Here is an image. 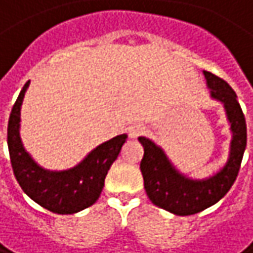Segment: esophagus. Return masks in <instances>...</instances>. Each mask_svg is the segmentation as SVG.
Returning <instances> with one entry per match:
<instances>
[{"mask_svg":"<svg viewBox=\"0 0 253 253\" xmlns=\"http://www.w3.org/2000/svg\"><path fill=\"white\" fill-rule=\"evenodd\" d=\"M144 131H145V126L142 124H135V125H132L129 128V136L131 138H136V136H139L141 134H144Z\"/></svg>","mask_w":253,"mask_h":253,"instance_id":"esophagus-1","label":"esophagus"}]
</instances>
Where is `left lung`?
<instances>
[{
    "label": "left lung",
    "mask_w": 253,
    "mask_h": 253,
    "mask_svg": "<svg viewBox=\"0 0 253 253\" xmlns=\"http://www.w3.org/2000/svg\"><path fill=\"white\" fill-rule=\"evenodd\" d=\"M210 98L220 102L225 108L230 125V147L225 166L206 178H191L183 174L170 161L164 150L154 141L139 136L144 147L141 172L144 189L155 206L177 216L196 214L216 205L235 183L246 148V122L235 90L223 79L203 70Z\"/></svg>",
    "instance_id": "obj_1"
}]
</instances>
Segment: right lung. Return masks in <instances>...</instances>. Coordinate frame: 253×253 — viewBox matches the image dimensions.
<instances>
[{
	"label": "right lung",
	"mask_w": 253,
	"mask_h": 253,
	"mask_svg": "<svg viewBox=\"0 0 253 253\" xmlns=\"http://www.w3.org/2000/svg\"><path fill=\"white\" fill-rule=\"evenodd\" d=\"M30 81L15 100L8 121V151L14 175L23 191L42 208L57 214H73L92 206L105 186V177L128 135L121 134L93 148L72 169L53 171L39 166L20 136L21 105Z\"/></svg>",
	"instance_id": "obj_1"
}]
</instances>
